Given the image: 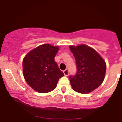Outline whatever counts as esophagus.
<instances>
[{
  "label": "esophagus",
  "mask_w": 122,
  "mask_h": 122,
  "mask_svg": "<svg viewBox=\"0 0 122 122\" xmlns=\"http://www.w3.org/2000/svg\"><path fill=\"white\" fill-rule=\"evenodd\" d=\"M63 73H64V75H65V76H68L69 75V71L68 70H65V71H63Z\"/></svg>",
  "instance_id": "1"
}]
</instances>
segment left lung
<instances>
[{"mask_svg":"<svg viewBox=\"0 0 122 122\" xmlns=\"http://www.w3.org/2000/svg\"><path fill=\"white\" fill-rule=\"evenodd\" d=\"M76 60L77 71L70 76L73 89L78 93L87 94L99 87L105 77L106 65L103 58L93 48L81 44L70 46Z\"/></svg>","mask_w":122,"mask_h":122,"instance_id":"1","label":"left lung"}]
</instances>
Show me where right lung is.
<instances>
[{
	"label": "right lung",
	"mask_w": 122,
	"mask_h": 122,
	"mask_svg": "<svg viewBox=\"0 0 122 122\" xmlns=\"http://www.w3.org/2000/svg\"><path fill=\"white\" fill-rule=\"evenodd\" d=\"M59 46L46 44L33 49L23 60L24 78L30 87L40 93H47L55 89L64 73L58 68L54 57Z\"/></svg>",
	"instance_id": "1"
}]
</instances>
